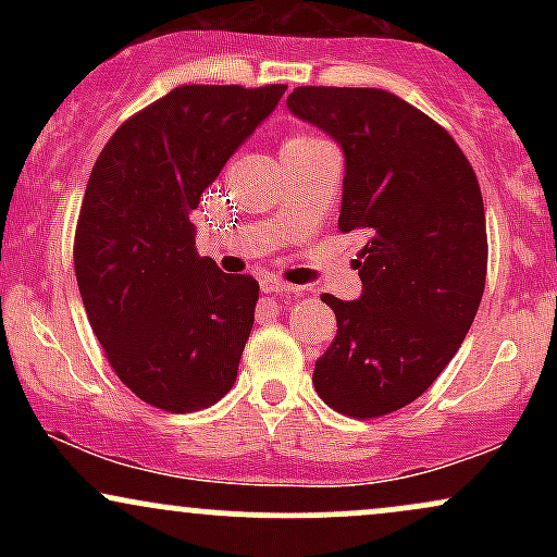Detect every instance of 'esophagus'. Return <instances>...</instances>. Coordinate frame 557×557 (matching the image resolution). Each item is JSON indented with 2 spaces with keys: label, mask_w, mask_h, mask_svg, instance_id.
Listing matches in <instances>:
<instances>
[{
  "label": "esophagus",
  "mask_w": 557,
  "mask_h": 557,
  "mask_svg": "<svg viewBox=\"0 0 557 557\" xmlns=\"http://www.w3.org/2000/svg\"><path fill=\"white\" fill-rule=\"evenodd\" d=\"M261 290L274 296V293H298V287L285 283V280H280V277H261Z\"/></svg>",
  "instance_id": "1"
}]
</instances>
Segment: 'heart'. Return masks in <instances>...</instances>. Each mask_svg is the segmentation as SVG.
Returning <instances> with one entry per match:
<instances>
[{"label":"heart","instance_id":"b5f03b06","mask_svg":"<svg viewBox=\"0 0 557 557\" xmlns=\"http://www.w3.org/2000/svg\"><path fill=\"white\" fill-rule=\"evenodd\" d=\"M311 140H319V138L309 136V133H296V136H290V138L285 140V146H290V144H311Z\"/></svg>","mask_w":557,"mask_h":557}]
</instances>
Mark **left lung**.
I'll return each mask as SVG.
<instances>
[{
	"label": "left lung",
	"instance_id": "left-lung-1",
	"mask_svg": "<svg viewBox=\"0 0 557 557\" xmlns=\"http://www.w3.org/2000/svg\"><path fill=\"white\" fill-rule=\"evenodd\" d=\"M287 110L341 144V233L361 230L363 293L341 300L314 387L337 413L376 419L437 380L474 322L487 225L474 168L450 133L382 88L298 86Z\"/></svg>",
	"mask_w": 557,
	"mask_h": 557
}]
</instances>
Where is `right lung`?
<instances>
[{
	"label": "right lung",
	"mask_w": 557,
	"mask_h": 557,
	"mask_svg": "<svg viewBox=\"0 0 557 557\" xmlns=\"http://www.w3.org/2000/svg\"><path fill=\"white\" fill-rule=\"evenodd\" d=\"M285 88H172L114 131L88 177L83 306L120 382L162 411H201L235 385L259 283L198 257L190 212Z\"/></svg>",
	"instance_id": "add662e5"
}]
</instances>
